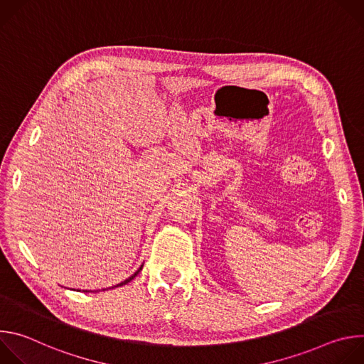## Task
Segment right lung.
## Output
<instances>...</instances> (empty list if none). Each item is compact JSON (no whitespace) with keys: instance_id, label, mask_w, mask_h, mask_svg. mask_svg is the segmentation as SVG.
Segmentation results:
<instances>
[{"instance_id":"obj_1","label":"right lung","mask_w":364,"mask_h":364,"mask_svg":"<svg viewBox=\"0 0 364 364\" xmlns=\"http://www.w3.org/2000/svg\"><path fill=\"white\" fill-rule=\"evenodd\" d=\"M141 269H142V265H141V268H139V269H138V271H136V272H135V274H134V275H131V277H129V278H128V279H125V281H124V282H121V284H118V285H115V287H122V285H125V284H128V282H129V281H132V279H134V278H135V277H136V275H138V274H139V271H141ZM115 287H112V288H115ZM83 292H87V291H83Z\"/></svg>"}]
</instances>
